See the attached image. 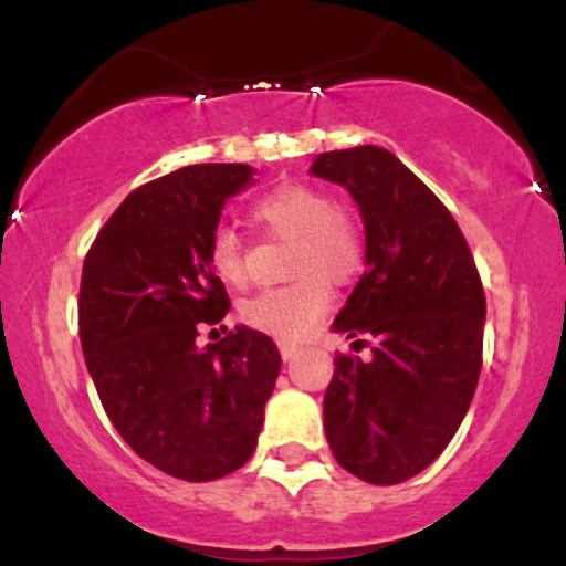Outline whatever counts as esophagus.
<instances>
[{"label": "esophagus", "instance_id": "esophagus-1", "mask_svg": "<svg viewBox=\"0 0 566 566\" xmlns=\"http://www.w3.org/2000/svg\"><path fill=\"white\" fill-rule=\"evenodd\" d=\"M279 354H282L284 361H290L301 354V346H295V343H279Z\"/></svg>", "mask_w": 566, "mask_h": 566}]
</instances>
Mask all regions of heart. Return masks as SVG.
<instances>
[{"label": "heart", "mask_w": 566, "mask_h": 566, "mask_svg": "<svg viewBox=\"0 0 566 566\" xmlns=\"http://www.w3.org/2000/svg\"><path fill=\"white\" fill-rule=\"evenodd\" d=\"M252 218L271 237L292 239L290 287L258 292L239 305L244 324L292 343L303 340L333 303V284H348L365 269V237L348 216L335 210L327 191L305 184L271 188L252 205ZM212 274L229 287L247 282L244 242L231 226H218L207 244Z\"/></svg>", "instance_id": "heart-1"}]
</instances>
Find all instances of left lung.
Masks as SVG:
<instances>
[{"mask_svg": "<svg viewBox=\"0 0 566 566\" xmlns=\"http://www.w3.org/2000/svg\"><path fill=\"white\" fill-rule=\"evenodd\" d=\"M311 175L343 186L365 220L367 271L335 333L373 340V359L335 356L324 431L335 460L369 484L412 479L450 444L469 412L486 301L463 231L437 193L391 151L319 154Z\"/></svg>", "mask_w": 566, "mask_h": 566, "instance_id": "8db88e82", "label": "left lung"}]
</instances>
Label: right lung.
Segmentation results:
<instances>
[{
  "mask_svg": "<svg viewBox=\"0 0 566 566\" xmlns=\"http://www.w3.org/2000/svg\"><path fill=\"white\" fill-rule=\"evenodd\" d=\"M252 175L191 165L135 188L84 258L80 337L101 405L146 463L184 482H212L252 458L282 367L276 343L244 324L197 346L229 314L207 244Z\"/></svg>",
  "mask_w": 566,
  "mask_h": 566,
  "instance_id": "right-lung-1",
  "label": "right lung"
}]
</instances>
